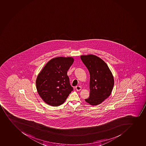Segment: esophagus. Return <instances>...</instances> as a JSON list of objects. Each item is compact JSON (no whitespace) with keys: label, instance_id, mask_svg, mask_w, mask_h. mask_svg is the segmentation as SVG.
<instances>
[{"label":"esophagus","instance_id":"34e87169","mask_svg":"<svg viewBox=\"0 0 146 146\" xmlns=\"http://www.w3.org/2000/svg\"><path fill=\"white\" fill-rule=\"evenodd\" d=\"M76 89L77 91H80L82 89V88L80 86H77L76 87Z\"/></svg>","mask_w":146,"mask_h":146}]
</instances>
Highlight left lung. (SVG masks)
I'll return each instance as SVG.
<instances>
[{"label":"left lung","mask_w":146,"mask_h":146,"mask_svg":"<svg viewBox=\"0 0 146 146\" xmlns=\"http://www.w3.org/2000/svg\"><path fill=\"white\" fill-rule=\"evenodd\" d=\"M80 58L89 72L90 96L86 102L91 105H99L110 96L114 80L107 64L93 54L82 55Z\"/></svg>","instance_id":"1"}]
</instances>
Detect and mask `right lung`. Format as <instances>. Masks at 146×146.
<instances>
[{
    "instance_id": "1",
    "label": "right lung",
    "mask_w": 146,
    "mask_h": 146,
    "mask_svg": "<svg viewBox=\"0 0 146 146\" xmlns=\"http://www.w3.org/2000/svg\"><path fill=\"white\" fill-rule=\"evenodd\" d=\"M73 62L71 57L53 58L38 75L36 82L38 94L49 105H61L73 90L67 75Z\"/></svg>"
}]
</instances>
